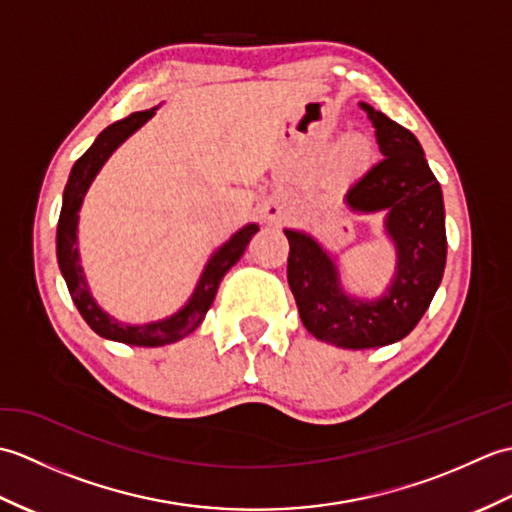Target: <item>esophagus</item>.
I'll list each match as a JSON object with an SVG mask.
<instances>
[{
  "label": "esophagus",
  "mask_w": 512,
  "mask_h": 512,
  "mask_svg": "<svg viewBox=\"0 0 512 512\" xmlns=\"http://www.w3.org/2000/svg\"><path fill=\"white\" fill-rule=\"evenodd\" d=\"M262 217L268 224H279L286 217V209L284 204L277 200H268L262 204Z\"/></svg>",
  "instance_id": "34e87169"
}]
</instances>
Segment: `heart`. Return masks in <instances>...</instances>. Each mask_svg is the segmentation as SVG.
<instances>
[{
	"label": "heart",
	"instance_id": "b5f03b06",
	"mask_svg": "<svg viewBox=\"0 0 512 512\" xmlns=\"http://www.w3.org/2000/svg\"><path fill=\"white\" fill-rule=\"evenodd\" d=\"M367 154H369V147H367V143L365 140H352L350 143V147H347V151H345V160H347V165H361V162H365V158H367Z\"/></svg>",
	"mask_w": 512,
	"mask_h": 512
}]
</instances>
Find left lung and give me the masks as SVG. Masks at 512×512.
<instances>
[{
	"label": "left lung",
	"instance_id": "8db88e82",
	"mask_svg": "<svg viewBox=\"0 0 512 512\" xmlns=\"http://www.w3.org/2000/svg\"><path fill=\"white\" fill-rule=\"evenodd\" d=\"M385 158L345 193L354 213L387 211L385 231L396 246V273L374 301L345 295L339 268L308 233L286 228L288 284L306 330L323 343L367 350L396 343L416 328L444 275L447 231L440 182L409 129L361 103Z\"/></svg>",
	"mask_w": 512,
	"mask_h": 512
}]
</instances>
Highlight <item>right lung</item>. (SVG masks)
Instances as JSON below:
<instances>
[{"mask_svg": "<svg viewBox=\"0 0 512 512\" xmlns=\"http://www.w3.org/2000/svg\"><path fill=\"white\" fill-rule=\"evenodd\" d=\"M154 114L156 107H151V110L145 112H134L123 118V121L112 123L96 136L92 147L74 162V167L70 171L68 184H65L63 191V206L57 224V259L76 310L81 312L85 323H88L96 334L103 336V339L138 347H158L176 343L198 328L204 321V314L211 308L222 277L239 262V257L244 255V250L250 242V237L259 231L257 224H246L244 228H239L224 246L217 248L209 262H206L191 299L184 303V308H180L167 319L143 325H127L123 321H116L105 310L99 308V303L94 301L88 288V281H85L83 268L79 262V246H76L79 209L92 180L96 178V173L105 165V160L114 154L118 145L125 143V140L132 136L136 129L143 127Z\"/></svg>", "mask_w": 512, "mask_h": 512, "instance_id": "1", "label": "right lung"}]
</instances>
